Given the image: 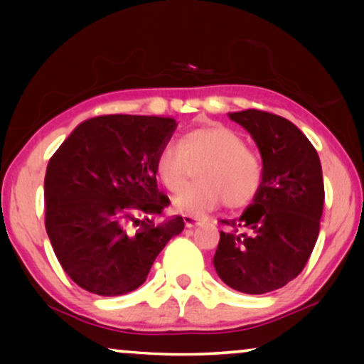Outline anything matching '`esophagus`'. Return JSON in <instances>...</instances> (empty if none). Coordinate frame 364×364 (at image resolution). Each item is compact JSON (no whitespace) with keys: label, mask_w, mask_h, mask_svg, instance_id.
<instances>
[{"label":"esophagus","mask_w":364,"mask_h":364,"mask_svg":"<svg viewBox=\"0 0 364 364\" xmlns=\"http://www.w3.org/2000/svg\"><path fill=\"white\" fill-rule=\"evenodd\" d=\"M183 223H186L187 228H193L200 223V218L197 217H191V215H183Z\"/></svg>","instance_id":"obj_1"}]
</instances>
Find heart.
Instances as JSON below:
<instances>
[{"label": "heart", "mask_w": 364, "mask_h": 364, "mask_svg": "<svg viewBox=\"0 0 364 364\" xmlns=\"http://www.w3.org/2000/svg\"><path fill=\"white\" fill-rule=\"evenodd\" d=\"M202 165L200 184L181 187L193 166ZM156 173L173 197V210L200 217L227 202L230 208L252 205L265 186V162L260 154L247 147L235 129L210 124L183 134L178 144H164L156 159Z\"/></svg>", "instance_id": "b5f03b06"}]
</instances>
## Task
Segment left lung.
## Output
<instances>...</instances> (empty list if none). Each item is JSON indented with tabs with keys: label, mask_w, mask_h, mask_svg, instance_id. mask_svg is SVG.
<instances>
[{
	"label": "left lung",
	"mask_w": 364,
	"mask_h": 364,
	"mask_svg": "<svg viewBox=\"0 0 364 364\" xmlns=\"http://www.w3.org/2000/svg\"><path fill=\"white\" fill-rule=\"evenodd\" d=\"M228 117L248 131L265 162V186L238 218L222 220L213 267L233 290L262 295L300 275L315 248L325 202L320 157L285 117L257 109Z\"/></svg>",
	"instance_id": "obj_1"
}]
</instances>
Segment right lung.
I'll use <instances>...</instances> for the list:
<instances>
[{"label": "right lung", "mask_w": 364, "mask_h": 364, "mask_svg": "<svg viewBox=\"0 0 364 364\" xmlns=\"http://www.w3.org/2000/svg\"><path fill=\"white\" fill-rule=\"evenodd\" d=\"M176 127L172 117H92L49 159L46 232L64 272L84 290L101 296L136 290L183 230L178 215L161 225L149 218L171 203L157 188L156 159Z\"/></svg>", "instance_id": "1"}]
</instances>
